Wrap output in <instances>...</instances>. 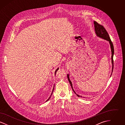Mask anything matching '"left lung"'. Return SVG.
Segmentation results:
<instances>
[{
    "label": "left lung",
    "instance_id": "left-lung-1",
    "mask_svg": "<svg viewBox=\"0 0 125 125\" xmlns=\"http://www.w3.org/2000/svg\"><path fill=\"white\" fill-rule=\"evenodd\" d=\"M94 27H95V34H96V35L97 36H99V37L102 38L104 39H105L106 40H107L109 42V43L110 44V46H111V51H112V63L113 64V67H112V74L113 73V55H114V47H113V43L112 42L110 37L109 36V34L107 32V31L105 29V28L104 27V26H103L102 25H101L100 24H98L97 22H96L95 21H94ZM111 74V75H112ZM67 78L68 80V81L69 82V83L70 84L71 86L72 89H73V91L74 92L75 94H76L75 91L74 90V89H73V85L72 84L71 81H70L69 77V74H68L67 75ZM77 95V94H76ZM78 97H82V96H80L78 95H77Z\"/></svg>",
    "mask_w": 125,
    "mask_h": 125
}]
</instances>
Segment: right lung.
<instances>
[{"instance_id":"obj_1","label":"right lung","mask_w":125,"mask_h":125,"mask_svg":"<svg viewBox=\"0 0 125 125\" xmlns=\"http://www.w3.org/2000/svg\"><path fill=\"white\" fill-rule=\"evenodd\" d=\"M58 69H59V68L56 70V71H55V74H56V72H57V71L58 70ZM54 87H53V90H52V94H51V95H50V96L49 97V98L47 100H46V101H48L49 99H50V98H51V95H52V93H53V90H54Z\"/></svg>"}]
</instances>
